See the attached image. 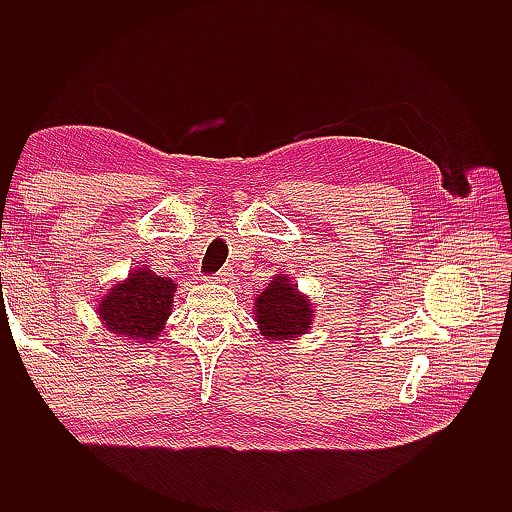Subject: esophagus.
Segmentation results:
<instances>
[{"instance_id": "34e87169", "label": "esophagus", "mask_w": 512, "mask_h": 512, "mask_svg": "<svg viewBox=\"0 0 512 512\" xmlns=\"http://www.w3.org/2000/svg\"><path fill=\"white\" fill-rule=\"evenodd\" d=\"M228 277H230V271H228V269H222V271H218V273L209 275V280H211V282H226Z\"/></svg>"}]
</instances>
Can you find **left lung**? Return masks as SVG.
Here are the masks:
<instances>
[{"label":"left lung","instance_id":"1","mask_svg":"<svg viewBox=\"0 0 512 512\" xmlns=\"http://www.w3.org/2000/svg\"><path fill=\"white\" fill-rule=\"evenodd\" d=\"M254 305L260 331L271 339L303 335L314 316L309 301L282 275L258 294Z\"/></svg>","mask_w":512,"mask_h":512}]
</instances>
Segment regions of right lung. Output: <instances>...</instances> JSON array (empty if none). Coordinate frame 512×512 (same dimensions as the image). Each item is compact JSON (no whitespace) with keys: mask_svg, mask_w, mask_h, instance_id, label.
I'll return each instance as SVG.
<instances>
[{"mask_svg":"<svg viewBox=\"0 0 512 512\" xmlns=\"http://www.w3.org/2000/svg\"><path fill=\"white\" fill-rule=\"evenodd\" d=\"M173 292V280L138 269L128 275L126 282L117 284L106 294L98 314L104 320V327L115 335L149 342L164 329V320L173 307L170 305Z\"/></svg>","mask_w":512,"mask_h":512,"instance_id":"obj_1","label":"right lung"}]
</instances>
